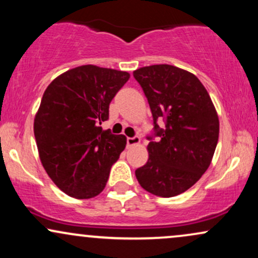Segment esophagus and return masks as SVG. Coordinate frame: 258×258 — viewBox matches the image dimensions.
<instances>
[{"label": "esophagus", "instance_id": "34e87169", "mask_svg": "<svg viewBox=\"0 0 258 258\" xmlns=\"http://www.w3.org/2000/svg\"><path fill=\"white\" fill-rule=\"evenodd\" d=\"M139 142H141V138H139L138 136H135V137H127L126 139L127 147L137 146V144H139Z\"/></svg>", "mask_w": 258, "mask_h": 258}]
</instances>
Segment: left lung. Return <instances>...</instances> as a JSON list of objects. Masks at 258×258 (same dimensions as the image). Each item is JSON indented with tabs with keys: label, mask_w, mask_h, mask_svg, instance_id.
<instances>
[{
	"label": "left lung",
	"mask_w": 258,
	"mask_h": 258,
	"mask_svg": "<svg viewBox=\"0 0 258 258\" xmlns=\"http://www.w3.org/2000/svg\"><path fill=\"white\" fill-rule=\"evenodd\" d=\"M133 76L154 121L152 135L147 136L149 159L136 170V177L156 197H176L194 185L211 164L220 133L217 112L200 80L185 70L150 65ZM159 120L165 127L158 126Z\"/></svg>",
	"instance_id": "obj_1"
}]
</instances>
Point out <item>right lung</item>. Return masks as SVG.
<instances>
[{"instance_id": "1", "label": "right lung", "mask_w": 258, "mask_h": 258, "mask_svg": "<svg viewBox=\"0 0 258 258\" xmlns=\"http://www.w3.org/2000/svg\"><path fill=\"white\" fill-rule=\"evenodd\" d=\"M128 79L126 72L82 65L61 74L44 91L35 116V139L47 174L69 197L98 195L125 149V136L103 131L100 125Z\"/></svg>"}]
</instances>
